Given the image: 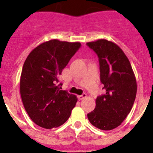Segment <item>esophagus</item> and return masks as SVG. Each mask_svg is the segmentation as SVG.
<instances>
[{"instance_id":"esophagus-1","label":"esophagus","mask_w":153,"mask_h":153,"mask_svg":"<svg viewBox=\"0 0 153 153\" xmlns=\"http://www.w3.org/2000/svg\"><path fill=\"white\" fill-rule=\"evenodd\" d=\"M86 93H83V94H82V95L78 96V100H83V99L86 98Z\"/></svg>"}]
</instances>
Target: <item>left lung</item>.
I'll return each instance as SVG.
<instances>
[{
    "label": "left lung",
    "mask_w": 153,
    "mask_h": 153,
    "mask_svg": "<svg viewBox=\"0 0 153 153\" xmlns=\"http://www.w3.org/2000/svg\"><path fill=\"white\" fill-rule=\"evenodd\" d=\"M86 45L98 56L100 81L106 91L97 97L96 108L87 117L98 129L111 130L130 113L137 91L136 77L129 59L113 42L101 39Z\"/></svg>",
    "instance_id": "1"
}]
</instances>
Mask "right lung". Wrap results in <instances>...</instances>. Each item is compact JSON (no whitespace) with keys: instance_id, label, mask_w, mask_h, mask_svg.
Listing matches in <instances>:
<instances>
[{"instance_id":"1","label":"right lung","mask_w":153,"mask_h":153,"mask_svg":"<svg viewBox=\"0 0 153 153\" xmlns=\"http://www.w3.org/2000/svg\"><path fill=\"white\" fill-rule=\"evenodd\" d=\"M80 46L79 42L51 40L35 47L24 62L21 99L30 118L39 126L58 127L70 117L77 97L61 90L59 76Z\"/></svg>"}]
</instances>
